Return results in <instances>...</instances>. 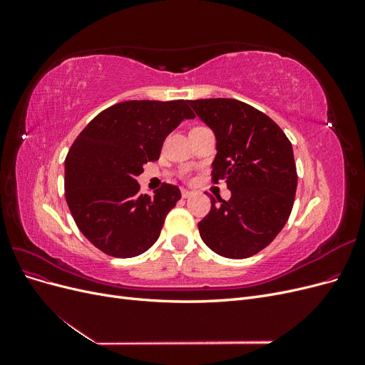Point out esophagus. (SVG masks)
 <instances>
[{
    "instance_id": "esophagus-1",
    "label": "esophagus",
    "mask_w": 365,
    "mask_h": 365,
    "mask_svg": "<svg viewBox=\"0 0 365 365\" xmlns=\"http://www.w3.org/2000/svg\"><path fill=\"white\" fill-rule=\"evenodd\" d=\"M192 195H193L192 190H187V189H182V190H181V196H182V197H190Z\"/></svg>"
}]
</instances>
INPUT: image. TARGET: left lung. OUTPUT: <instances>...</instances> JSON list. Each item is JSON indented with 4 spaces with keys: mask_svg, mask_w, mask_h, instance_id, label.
I'll list each match as a JSON object with an SVG mask.
<instances>
[{
    "mask_svg": "<svg viewBox=\"0 0 365 365\" xmlns=\"http://www.w3.org/2000/svg\"><path fill=\"white\" fill-rule=\"evenodd\" d=\"M189 105L216 135L212 181L224 180L231 190L228 201L210 196L212 208L197 224L201 239L222 257H251L289 219L297 190L291 141L272 118L236 98Z\"/></svg>",
    "mask_w": 365,
    "mask_h": 365,
    "instance_id": "1",
    "label": "left lung"
}]
</instances>
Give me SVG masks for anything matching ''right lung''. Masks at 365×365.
<instances>
[{
	"instance_id": "right-lung-1",
	"label": "right lung",
	"mask_w": 365,
	"mask_h": 365,
	"mask_svg": "<svg viewBox=\"0 0 365 365\" xmlns=\"http://www.w3.org/2000/svg\"><path fill=\"white\" fill-rule=\"evenodd\" d=\"M193 117L187 101H129L106 108L77 135L65 158V200L96 248L128 259L155 244L181 192L164 182L153 196L141 195L135 178L160 158L165 137Z\"/></svg>"
}]
</instances>
